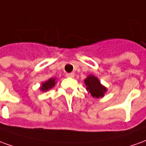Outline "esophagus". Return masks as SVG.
I'll use <instances>...</instances> for the list:
<instances>
[{
  "mask_svg": "<svg viewBox=\"0 0 146 146\" xmlns=\"http://www.w3.org/2000/svg\"><path fill=\"white\" fill-rule=\"evenodd\" d=\"M66 76L67 77H69V78H73V77H74V73H67Z\"/></svg>",
  "mask_w": 146,
  "mask_h": 146,
  "instance_id": "1",
  "label": "esophagus"
}]
</instances>
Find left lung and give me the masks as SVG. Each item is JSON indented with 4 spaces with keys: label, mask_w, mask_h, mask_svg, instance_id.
Instances as JSON below:
<instances>
[{
    "label": "left lung",
    "mask_w": 146,
    "mask_h": 146,
    "mask_svg": "<svg viewBox=\"0 0 146 146\" xmlns=\"http://www.w3.org/2000/svg\"><path fill=\"white\" fill-rule=\"evenodd\" d=\"M84 84L87 86V91L92 95L94 98H101L103 97L107 89L102 84L96 76L93 75H89L85 80Z\"/></svg>",
    "instance_id": "8db88e82"
}]
</instances>
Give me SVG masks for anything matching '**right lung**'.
Listing matches in <instances>:
<instances>
[{"mask_svg":"<svg viewBox=\"0 0 146 146\" xmlns=\"http://www.w3.org/2000/svg\"><path fill=\"white\" fill-rule=\"evenodd\" d=\"M55 79L54 78H50V79L45 81V82H43L41 84V87L40 88V91L42 92H47L48 90L51 89L54 85H55Z\"/></svg>","mask_w":146,"mask_h":146,"instance_id":"right-lung-1","label":"right lung"}]
</instances>
